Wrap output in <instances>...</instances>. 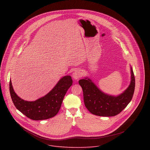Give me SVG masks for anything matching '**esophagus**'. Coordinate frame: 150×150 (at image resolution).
<instances>
[{
  "mask_svg": "<svg viewBox=\"0 0 150 150\" xmlns=\"http://www.w3.org/2000/svg\"><path fill=\"white\" fill-rule=\"evenodd\" d=\"M81 75V71L79 69H75L74 72L72 73V77L74 80L78 79Z\"/></svg>",
  "mask_w": 150,
  "mask_h": 150,
  "instance_id": "esophagus-1",
  "label": "esophagus"
}]
</instances>
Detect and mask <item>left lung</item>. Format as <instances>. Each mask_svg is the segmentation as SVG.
<instances>
[{"instance_id":"1","label":"left lung","mask_w":150,"mask_h":150,"mask_svg":"<svg viewBox=\"0 0 150 150\" xmlns=\"http://www.w3.org/2000/svg\"><path fill=\"white\" fill-rule=\"evenodd\" d=\"M131 82L128 87L120 94L115 96L100 90L88 77L79 81L83 90V101L86 108L93 115L110 117L120 113L131 101L135 86L132 68L131 67Z\"/></svg>"}]
</instances>
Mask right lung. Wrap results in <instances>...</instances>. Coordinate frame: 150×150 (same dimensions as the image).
Masks as SVG:
<instances>
[{"instance_id": "1", "label": "right lung", "mask_w": 150, "mask_h": 150, "mask_svg": "<svg viewBox=\"0 0 150 150\" xmlns=\"http://www.w3.org/2000/svg\"><path fill=\"white\" fill-rule=\"evenodd\" d=\"M72 82L70 75L64 76L49 93L33 101H25L18 96L14 91L11 80L9 82V91L13 103L19 112L32 120H45L57 114L63 98Z\"/></svg>"}]
</instances>
